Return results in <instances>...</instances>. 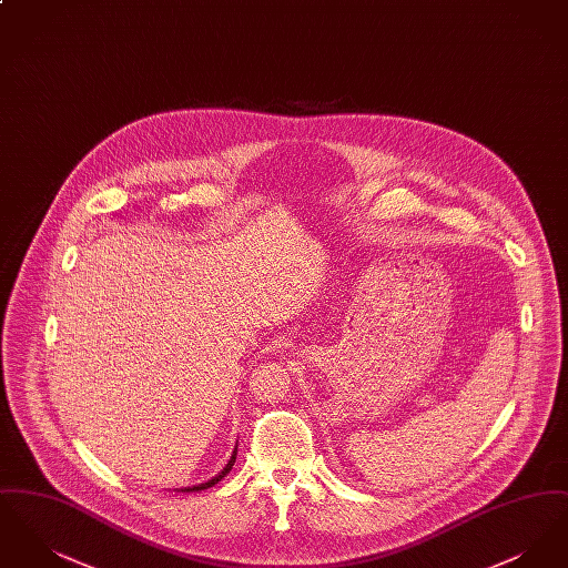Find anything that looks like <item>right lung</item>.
I'll list each match as a JSON object with an SVG mask.
<instances>
[{"instance_id": "add662e5", "label": "right lung", "mask_w": 568, "mask_h": 568, "mask_svg": "<svg viewBox=\"0 0 568 568\" xmlns=\"http://www.w3.org/2000/svg\"><path fill=\"white\" fill-rule=\"evenodd\" d=\"M236 452H239V445L234 447V452H232V456L227 459V464L223 466V470H221L219 475H215L213 479H209V481H204V484H197V486L181 487V489H176V491H202V489H209V487L215 486V484H219V481L232 470V466H234V462H236Z\"/></svg>"}]
</instances>
